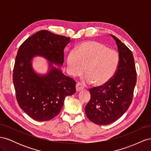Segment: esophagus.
<instances>
[{"mask_svg":"<svg viewBox=\"0 0 151 151\" xmlns=\"http://www.w3.org/2000/svg\"><path fill=\"white\" fill-rule=\"evenodd\" d=\"M76 91H77V92H79V91H81L82 90L84 89V86H83V84H82L81 83H77V84H76Z\"/></svg>","mask_w":151,"mask_h":151,"instance_id":"esophagus-1","label":"esophagus"}]
</instances>
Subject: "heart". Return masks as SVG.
Returning a JSON list of instances; mask_svg holds the SVG:
<instances>
[{"label": "heart", "instance_id": "b5f03b06", "mask_svg": "<svg viewBox=\"0 0 151 151\" xmlns=\"http://www.w3.org/2000/svg\"><path fill=\"white\" fill-rule=\"evenodd\" d=\"M120 63L119 55L115 50L94 41L83 42L76 52L71 51L67 57V66L74 76L84 73L85 80L97 86L106 84L115 74Z\"/></svg>", "mask_w": 151, "mask_h": 151}]
</instances>
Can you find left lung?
Here are the masks:
<instances>
[{"instance_id":"obj_1","label":"left lung","mask_w":151,"mask_h":151,"mask_svg":"<svg viewBox=\"0 0 151 151\" xmlns=\"http://www.w3.org/2000/svg\"><path fill=\"white\" fill-rule=\"evenodd\" d=\"M120 63L113 78L103 86L89 89L91 99L85 107L87 116L95 124L106 125L120 118L129 108L137 82V72L131 50L116 36Z\"/></svg>"}]
</instances>
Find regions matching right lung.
Segmentation results:
<instances>
[{"instance_id":"1","label":"right lung","mask_w":151,"mask_h":151,"mask_svg":"<svg viewBox=\"0 0 151 151\" xmlns=\"http://www.w3.org/2000/svg\"><path fill=\"white\" fill-rule=\"evenodd\" d=\"M70 38L41 30L22 43L13 70V83L20 108L35 120L52 119L61 111L65 98L76 93V81L63 74L64 48ZM43 56L49 61L46 75H38L32 66V58Z\"/></svg>"}]
</instances>
